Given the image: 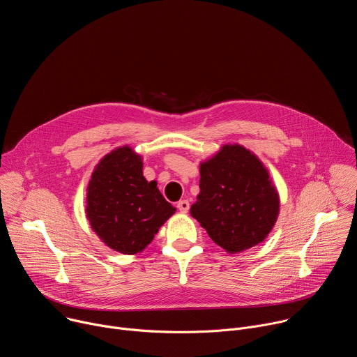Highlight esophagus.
<instances>
[{
	"instance_id": "esophagus-1",
	"label": "esophagus",
	"mask_w": 357,
	"mask_h": 357,
	"mask_svg": "<svg viewBox=\"0 0 357 357\" xmlns=\"http://www.w3.org/2000/svg\"><path fill=\"white\" fill-rule=\"evenodd\" d=\"M189 206H190L189 202L185 200V199H183V200H179V202L176 203V208H178L179 212H182V213H186V212L189 211Z\"/></svg>"
}]
</instances>
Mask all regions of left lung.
Segmentation results:
<instances>
[{
  "label": "left lung",
  "instance_id": "1",
  "mask_svg": "<svg viewBox=\"0 0 357 357\" xmlns=\"http://www.w3.org/2000/svg\"><path fill=\"white\" fill-rule=\"evenodd\" d=\"M200 192L190 215L229 254L264 241L280 213V196L257 155L226 144L200 162Z\"/></svg>",
  "mask_w": 357,
  "mask_h": 357
}]
</instances>
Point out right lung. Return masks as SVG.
<instances>
[{
    "instance_id": "add662e5",
    "label": "right lung",
    "mask_w": 357,
    "mask_h": 357,
    "mask_svg": "<svg viewBox=\"0 0 357 357\" xmlns=\"http://www.w3.org/2000/svg\"><path fill=\"white\" fill-rule=\"evenodd\" d=\"M175 211L157 182L144 178L142 158L128 145L101 158L89 181L87 220L114 251L141 252Z\"/></svg>"
}]
</instances>
